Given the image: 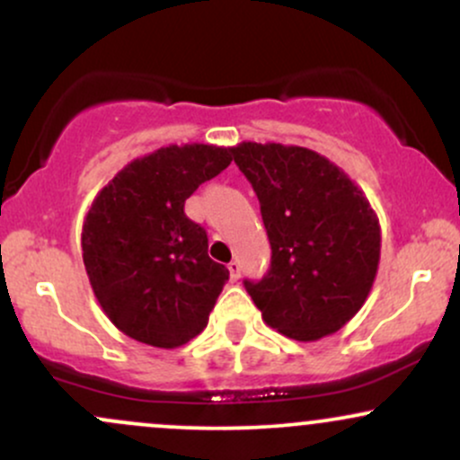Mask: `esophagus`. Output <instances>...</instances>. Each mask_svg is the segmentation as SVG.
Segmentation results:
<instances>
[{"label":"esophagus","mask_w":460,"mask_h":460,"mask_svg":"<svg viewBox=\"0 0 460 460\" xmlns=\"http://www.w3.org/2000/svg\"><path fill=\"white\" fill-rule=\"evenodd\" d=\"M226 268H229V277H231V281H237V279H240V270H242V268H240V261H231L229 263V266H226Z\"/></svg>","instance_id":"esophagus-1"}]
</instances>
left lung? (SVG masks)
Instances as JSON below:
<instances>
[{
  "label": "left lung",
  "mask_w": 460,
  "mask_h": 460,
  "mask_svg": "<svg viewBox=\"0 0 460 460\" xmlns=\"http://www.w3.org/2000/svg\"><path fill=\"white\" fill-rule=\"evenodd\" d=\"M261 205L270 270L244 281L268 326L318 341L363 307L381 261V225L363 190L329 157L281 142L231 146Z\"/></svg>",
  "instance_id": "1"
}]
</instances>
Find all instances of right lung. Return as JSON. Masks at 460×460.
I'll use <instances>...</instances> for the list:
<instances>
[{
    "instance_id": "obj_1",
    "label": "right lung",
    "mask_w": 460,
    "mask_h": 460,
    "mask_svg": "<svg viewBox=\"0 0 460 460\" xmlns=\"http://www.w3.org/2000/svg\"><path fill=\"white\" fill-rule=\"evenodd\" d=\"M229 164V146H162L120 168L88 208V281L108 320L131 340L171 350L208 326L229 270L209 260L208 234L183 205Z\"/></svg>"
}]
</instances>
